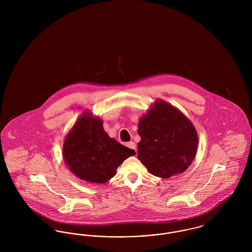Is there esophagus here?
Listing matches in <instances>:
<instances>
[{"label":"esophagus","instance_id":"esophagus-1","mask_svg":"<svg viewBox=\"0 0 252 252\" xmlns=\"http://www.w3.org/2000/svg\"><path fill=\"white\" fill-rule=\"evenodd\" d=\"M126 145L128 147V148H130L132 150H134L135 152H136V144L134 142H129V143H126Z\"/></svg>","mask_w":252,"mask_h":252}]
</instances>
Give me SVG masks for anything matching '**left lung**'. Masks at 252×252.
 I'll use <instances>...</instances> for the list:
<instances>
[{
    "instance_id": "1",
    "label": "left lung",
    "mask_w": 252,
    "mask_h": 252,
    "mask_svg": "<svg viewBox=\"0 0 252 252\" xmlns=\"http://www.w3.org/2000/svg\"><path fill=\"white\" fill-rule=\"evenodd\" d=\"M138 127V158L152 175L169 179L191 165L198 137L191 121L178 108L157 100Z\"/></svg>"
}]
</instances>
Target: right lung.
<instances>
[{
    "mask_svg": "<svg viewBox=\"0 0 252 252\" xmlns=\"http://www.w3.org/2000/svg\"><path fill=\"white\" fill-rule=\"evenodd\" d=\"M135 151L110 138L103 122L84 112L67 134L63 144V158L72 173L91 183H105L116 169Z\"/></svg>",
    "mask_w": 252,
    "mask_h": 252,
    "instance_id": "right-lung-1",
    "label": "right lung"
}]
</instances>
